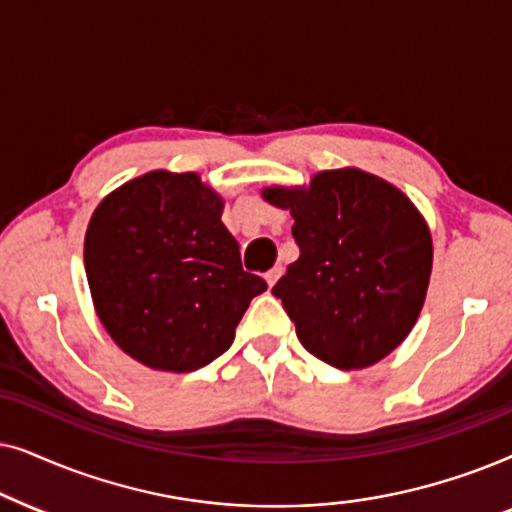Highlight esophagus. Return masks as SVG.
<instances>
[{
	"mask_svg": "<svg viewBox=\"0 0 512 512\" xmlns=\"http://www.w3.org/2000/svg\"><path fill=\"white\" fill-rule=\"evenodd\" d=\"M281 274H283V267H274L271 271H267V274H264V281H267L269 288H274L278 278H281Z\"/></svg>",
	"mask_w": 512,
	"mask_h": 512,
	"instance_id": "1",
	"label": "esophagus"
}]
</instances>
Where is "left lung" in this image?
I'll return each instance as SVG.
<instances>
[{
    "label": "left lung",
    "instance_id": "obj_1",
    "mask_svg": "<svg viewBox=\"0 0 512 512\" xmlns=\"http://www.w3.org/2000/svg\"><path fill=\"white\" fill-rule=\"evenodd\" d=\"M290 210L299 260L274 285L302 346L339 370L398 349L417 323L433 269L431 229L417 206L360 168L320 170L304 187H264Z\"/></svg>",
    "mask_w": 512,
    "mask_h": 512
}]
</instances>
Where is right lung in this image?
<instances>
[{
	"label": "right lung",
	"instance_id": "right-lung-1",
	"mask_svg": "<svg viewBox=\"0 0 512 512\" xmlns=\"http://www.w3.org/2000/svg\"><path fill=\"white\" fill-rule=\"evenodd\" d=\"M222 196L196 173L152 170L98 203L84 267L100 323L138 363L192 372L234 342L267 283L241 267Z\"/></svg>",
	"mask_w": 512,
	"mask_h": 512
}]
</instances>
